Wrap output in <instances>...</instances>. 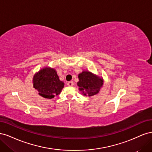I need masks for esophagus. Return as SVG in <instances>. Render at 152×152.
<instances>
[{
    "mask_svg": "<svg viewBox=\"0 0 152 152\" xmlns=\"http://www.w3.org/2000/svg\"><path fill=\"white\" fill-rule=\"evenodd\" d=\"M67 85L68 86H73V81H70L67 82Z\"/></svg>",
    "mask_w": 152,
    "mask_h": 152,
    "instance_id": "esophagus-1",
    "label": "esophagus"
}]
</instances>
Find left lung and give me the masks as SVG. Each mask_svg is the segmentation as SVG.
<instances>
[{"label":"left lung","mask_w":152,"mask_h":152,"mask_svg":"<svg viewBox=\"0 0 152 152\" xmlns=\"http://www.w3.org/2000/svg\"><path fill=\"white\" fill-rule=\"evenodd\" d=\"M77 86L84 96L97 94L103 85V79L89 71H83L79 74Z\"/></svg>","instance_id":"1"}]
</instances>
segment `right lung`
<instances>
[{
  "label": "right lung",
  "instance_id": "obj_1",
  "mask_svg": "<svg viewBox=\"0 0 152 152\" xmlns=\"http://www.w3.org/2000/svg\"><path fill=\"white\" fill-rule=\"evenodd\" d=\"M34 87L39 94L47 99H52L60 94L64 87V82L59 79L54 68L45 67L36 73L33 78Z\"/></svg>",
  "mask_w": 152,
  "mask_h": 152
}]
</instances>
